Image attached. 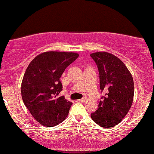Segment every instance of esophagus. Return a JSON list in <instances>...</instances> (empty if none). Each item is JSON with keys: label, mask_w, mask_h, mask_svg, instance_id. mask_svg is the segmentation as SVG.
Listing matches in <instances>:
<instances>
[{"label": "esophagus", "mask_w": 154, "mask_h": 154, "mask_svg": "<svg viewBox=\"0 0 154 154\" xmlns=\"http://www.w3.org/2000/svg\"><path fill=\"white\" fill-rule=\"evenodd\" d=\"M85 100H86V98L83 97L82 99H79V100H77V102H85Z\"/></svg>", "instance_id": "1"}]
</instances>
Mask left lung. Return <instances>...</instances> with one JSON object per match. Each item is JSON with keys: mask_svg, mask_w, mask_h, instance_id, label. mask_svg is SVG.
<instances>
[{"mask_svg": "<svg viewBox=\"0 0 154 154\" xmlns=\"http://www.w3.org/2000/svg\"><path fill=\"white\" fill-rule=\"evenodd\" d=\"M90 56L98 66L101 92L105 93L91 118L101 127L112 128L120 123L131 107L133 79L124 62L115 55L99 51Z\"/></svg>", "mask_w": 154, "mask_h": 154, "instance_id": "8db88e82", "label": "left lung"}]
</instances>
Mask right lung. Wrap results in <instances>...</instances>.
Returning <instances> with one entry per match:
<instances>
[{"label": "right lung", "instance_id": "right-lung-1", "mask_svg": "<svg viewBox=\"0 0 154 154\" xmlns=\"http://www.w3.org/2000/svg\"><path fill=\"white\" fill-rule=\"evenodd\" d=\"M78 56L74 52L45 51L36 56L26 70L21 86L22 100L41 125L57 126L69 114L72 103L59 96L62 90L60 78Z\"/></svg>", "mask_w": 154, "mask_h": 154}]
</instances>
